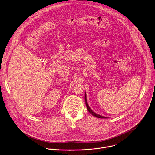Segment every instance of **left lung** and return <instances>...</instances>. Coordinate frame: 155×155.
Returning <instances> with one entry per match:
<instances>
[{
	"mask_svg": "<svg viewBox=\"0 0 155 155\" xmlns=\"http://www.w3.org/2000/svg\"><path fill=\"white\" fill-rule=\"evenodd\" d=\"M84 99H85V103H86V107H87V111L92 115V116H95V117H97V118H101V119H107V118H108V117H105V116H101V115H99V114H97V113H95V112H94L91 108H90V107H89V105H88V104H87V99H86V92H85V95H84Z\"/></svg>",
	"mask_w": 155,
	"mask_h": 155,
	"instance_id": "obj_1",
	"label": "left lung"
}]
</instances>
